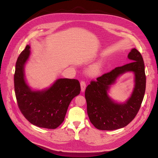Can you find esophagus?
<instances>
[{
    "label": "esophagus",
    "instance_id": "1",
    "mask_svg": "<svg viewBox=\"0 0 158 158\" xmlns=\"http://www.w3.org/2000/svg\"><path fill=\"white\" fill-rule=\"evenodd\" d=\"M86 82L83 81H81V92H84L85 89H86Z\"/></svg>",
    "mask_w": 158,
    "mask_h": 158
}]
</instances>
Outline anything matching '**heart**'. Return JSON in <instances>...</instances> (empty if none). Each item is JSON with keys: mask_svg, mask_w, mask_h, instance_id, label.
Wrapping results in <instances>:
<instances>
[{"mask_svg": "<svg viewBox=\"0 0 158 158\" xmlns=\"http://www.w3.org/2000/svg\"><path fill=\"white\" fill-rule=\"evenodd\" d=\"M101 68V64L100 63H97L92 66V68L90 69V71L92 73H97L100 71Z\"/></svg>", "mask_w": 158, "mask_h": 158, "instance_id": "b5f03b06", "label": "heart"}]
</instances>
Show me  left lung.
Instances as JSON below:
<instances>
[{
  "mask_svg": "<svg viewBox=\"0 0 158 158\" xmlns=\"http://www.w3.org/2000/svg\"><path fill=\"white\" fill-rule=\"evenodd\" d=\"M131 63L115 68L90 82L85 90L89 120L98 129L112 131L127 126L135 118L143 101L146 77L143 57L136 48L127 56ZM132 72L135 85L130 97L124 103L114 101L108 93L122 74Z\"/></svg>",
  "mask_w": 158,
  "mask_h": 158,
  "instance_id": "obj_1",
  "label": "left lung"
}]
</instances>
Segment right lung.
Instances as JSON below:
<instances>
[{
	"instance_id": "obj_1",
	"label": "right lung",
	"mask_w": 158,
	"mask_h": 158,
	"mask_svg": "<svg viewBox=\"0 0 158 158\" xmlns=\"http://www.w3.org/2000/svg\"><path fill=\"white\" fill-rule=\"evenodd\" d=\"M30 55V45H27L16 63L14 85L19 107L33 125L56 129L64 121L72 99L80 94L79 82L77 79L61 78L48 88L32 89L25 77V65Z\"/></svg>"
}]
</instances>
